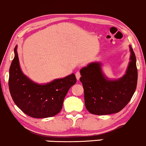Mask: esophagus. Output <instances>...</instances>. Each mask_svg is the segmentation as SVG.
I'll return each mask as SVG.
<instances>
[{
    "instance_id": "34e87169",
    "label": "esophagus",
    "mask_w": 146,
    "mask_h": 146,
    "mask_svg": "<svg viewBox=\"0 0 146 146\" xmlns=\"http://www.w3.org/2000/svg\"><path fill=\"white\" fill-rule=\"evenodd\" d=\"M76 79L77 80H79L80 77H81V74H80V72H76Z\"/></svg>"
}]
</instances>
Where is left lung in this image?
Segmentation results:
<instances>
[{"instance_id": "8db88e82", "label": "left lung", "mask_w": 146, "mask_h": 146, "mask_svg": "<svg viewBox=\"0 0 146 146\" xmlns=\"http://www.w3.org/2000/svg\"><path fill=\"white\" fill-rule=\"evenodd\" d=\"M130 58L127 71L119 79L110 80L103 73L101 64L91 63L80 70L84 89L85 105L91 114L106 115L120 112L132 99L137 84L136 56L130 45Z\"/></svg>"}]
</instances>
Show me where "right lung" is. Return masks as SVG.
<instances>
[{"label": "right lung", "instance_id": "right-lung-1", "mask_svg": "<svg viewBox=\"0 0 146 146\" xmlns=\"http://www.w3.org/2000/svg\"><path fill=\"white\" fill-rule=\"evenodd\" d=\"M76 82L74 74L46 84H38L23 73L17 46L9 68V89L13 101L25 114L33 118H47L58 114L70 88Z\"/></svg>", "mask_w": 146, "mask_h": 146}]
</instances>
